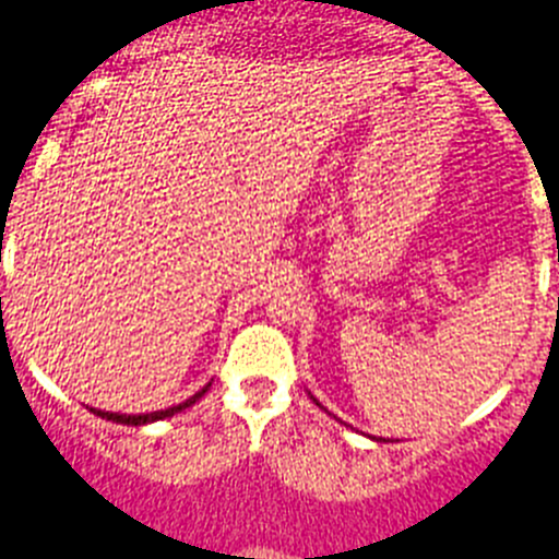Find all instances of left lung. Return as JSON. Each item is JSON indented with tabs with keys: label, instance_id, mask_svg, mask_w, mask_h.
<instances>
[{
	"label": "left lung",
	"instance_id": "8db88e82",
	"mask_svg": "<svg viewBox=\"0 0 559 559\" xmlns=\"http://www.w3.org/2000/svg\"><path fill=\"white\" fill-rule=\"evenodd\" d=\"M311 400H314V397H311ZM314 403H317V400H314ZM317 405H320V403H317ZM320 408H322V405H320Z\"/></svg>",
	"mask_w": 559,
	"mask_h": 559
}]
</instances>
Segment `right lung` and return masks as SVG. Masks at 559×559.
<instances>
[{
	"label": "right lung",
	"instance_id": "obj_1",
	"mask_svg": "<svg viewBox=\"0 0 559 559\" xmlns=\"http://www.w3.org/2000/svg\"><path fill=\"white\" fill-rule=\"evenodd\" d=\"M209 385H212V383H206V385H203L201 391H195V394H192L190 400H185V403L174 405V408L154 411V414H112V411H98V408H91V411H93V414H96V416H102V419H107V421H118V425H134V427H140V425H151V421L168 419V416L181 414V411H185V408H190V405H195L198 400H201L203 394H206Z\"/></svg>",
	"mask_w": 559,
	"mask_h": 559
}]
</instances>
